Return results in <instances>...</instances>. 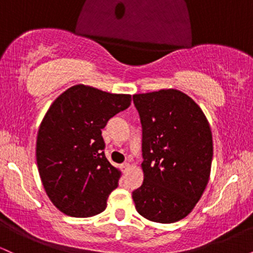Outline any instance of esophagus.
<instances>
[{"label": "esophagus", "instance_id": "esophagus-1", "mask_svg": "<svg viewBox=\"0 0 253 253\" xmlns=\"http://www.w3.org/2000/svg\"><path fill=\"white\" fill-rule=\"evenodd\" d=\"M130 168V165H129V163H125V164H123L121 165V169H123V171L124 172H126L127 170H128Z\"/></svg>", "mask_w": 253, "mask_h": 253}]
</instances>
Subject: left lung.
<instances>
[{"label":"left lung","instance_id":"left-lung-1","mask_svg":"<svg viewBox=\"0 0 253 253\" xmlns=\"http://www.w3.org/2000/svg\"><path fill=\"white\" fill-rule=\"evenodd\" d=\"M141 126L144 181L133 191L135 210L153 222L185 217L207 187L213 136L205 113L177 89L133 95Z\"/></svg>","mask_w":253,"mask_h":253}]
</instances>
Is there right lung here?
Here are the masks:
<instances>
[{
  "label": "right lung",
  "mask_w": 253,
  "mask_h": 253,
  "mask_svg": "<svg viewBox=\"0 0 253 253\" xmlns=\"http://www.w3.org/2000/svg\"><path fill=\"white\" fill-rule=\"evenodd\" d=\"M130 101V95L77 84L46 112L38 130L37 164L43 189L62 213L89 217L106 210L121 171L104 156L101 129Z\"/></svg>",
  "instance_id": "add662e5"
}]
</instances>
